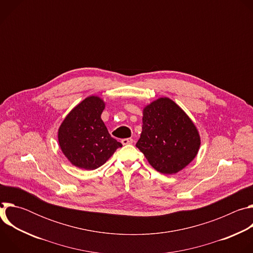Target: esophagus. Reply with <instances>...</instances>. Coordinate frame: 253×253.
I'll return each instance as SVG.
<instances>
[{
	"label": "esophagus",
	"instance_id": "34e87169",
	"mask_svg": "<svg viewBox=\"0 0 253 253\" xmlns=\"http://www.w3.org/2000/svg\"><path fill=\"white\" fill-rule=\"evenodd\" d=\"M121 143L123 145H127V144H132L133 143V139L132 138H124L121 140Z\"/></svg>",
	"mask_w": 253,
	"mask_h": 253
}]
</instances>
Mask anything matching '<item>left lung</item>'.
Segmentation results:
<instances>
[{"label":"left lung","mask_w":253,"mask_h":253,"mask_svg":"<svg viewBox=\"0 0 253 253\" xmlns=\"http://www.w3.org/2000/svg\"><path fill=\"white\" fill-rule=\"evenodd\" d=\"M200 137L196 127L172 100L160 98L144 108L136 147L163 174L182 170L196 156Z\"/></svg>","instance_id":"left-lung-1"}]
</instances>
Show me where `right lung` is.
<instances>
[{
  "instance_id": "right-lung-1",
  "label": "right lung",
  "mask_w": 253,
  "mask_h": 253,
  "mask_svg": "<svg viewBox=\"0 0 253 253\" xmlns=\"http://www.w3.org/2000/svg\"><path fill=\"white\" fill-rule=\"evenodd\" d=\"M104 102L91 96L77 105L59 128V144L70 162L82 169L102 166L122 144L111 137L101 119Z\"/></svg>"
}]
</instances>
